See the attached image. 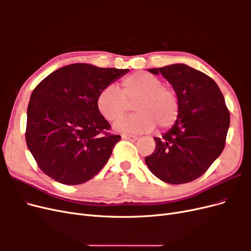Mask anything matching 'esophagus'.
I'll use <instances>...</instances> for the list:
<instances>
[{
  "label": "esophagus",
  "instance_id": "1",
  "mask_svg": "<svg viewBox=\"0 0 251 251\" xmlns=\"http://www.w3.org/2000/svg\"><path fill=\"white\" fill-rule=\"evenodd\" d=\"M121 137H123L124 139H127V140H131V141H136V140H138V138H139V137H137V136L130 135V134H123V135H121Z\"/></svg>",
  "mask_w": 251,
  "mask_h": 251
}]
</instances>
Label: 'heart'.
I'll list each match as a JSON object with an SVG mask.
<instances>
[{"label": "heart", "instance_id": "1", "mask_svg": "<svg viewBox=\"0 0 251 251\" xmlns=\"http://www.w3.org/2000/svg\"><path fill=\"white\" fill-rule=\"evenodd\" d=\"M120 91L114 86L103 88L96 98V107L108 121L123 117L133 103V115L118 120L114 126L119 132L144 133L158 126L160 130L172 127L180 115L177 91L163 85L162 79L148 72L128 75L120 82Z\"/></svg>", "mask_w": 251, "mask_h": 251}]
</instances>
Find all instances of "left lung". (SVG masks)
Masks as SVG:
<instances>
[{
  "mask_svg": "<svg viewBox=\"0 0 251 251\" xmlns=\"http://www.w3.org/2000/svg\"><path fill=\"white\" fill-rule=\"evenodd\" d=\"M149 71L161 73L177 91L180 115L169 132L154 138L156 149L146 163L166 183H187L201 177L223 151L229 110L215 80L199 70L175 64Z\"/></svg>",
  "mask_w": 251,
  "mask_h": 251,
  "instance_id": "1",
  "label": "left lung"
}]
</instances>
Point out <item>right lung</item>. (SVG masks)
<instances>
[{
	"instance_id": "obj_1",
	"label": "right lung",
	"mask_w": 251,
	"mask_h": 251,
	"mask_svg": "<svg viewBox=\"0 0 251 251\" xmlns=\"http://www.w3.org/2000/svg\"><path fill=\"white\" fill-rule=\"evenodd\" d=\"M128 69L73 64L45 77L30 96L26 142L42 172L59 183L92 179L107 163L119 135L96 107L100 91Z\"/></svg>"
}]
</instances>
